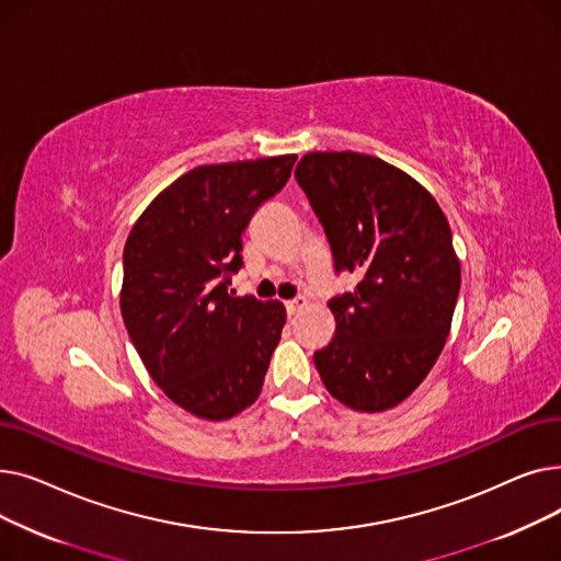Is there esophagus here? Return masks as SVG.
<instances>
[{"mask_svg": "<svg viewBox=\"0 0 561 561\" xmlns=\"http://www.w3.org/2000/svg\"><path fill=\"white\" fill-rule=\"evenodd\" d=\"M305 307H307V300H305V298L288 300V302H286V311H288V316H298Z\"/></svg>", "mask_w": 561, "mask_h": 561, "instance_id": "esophagus-1", "label": "esophagus"}]
</instances>
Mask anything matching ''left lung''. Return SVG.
<instances>
[{
	"instance_id": "left-lung-1",
	"label": "left lung",
	"mask_w": 561,
	"mask_h": 561,
	"mask_svg": "<svg viewBox=\"0 0 561 561\" xmlns=\"http://www.w3.org/2000/svg\"><path fill=\"white\" fill-rule=\"evenodd\" d=\"M325 227L336 273L355 293L330 300L332 341L313 352L322 385L355 411L414 393L450 334L461 265L446 214L404 170L359 152H309L296 168Z\"/></svg>"
}]
</instances>
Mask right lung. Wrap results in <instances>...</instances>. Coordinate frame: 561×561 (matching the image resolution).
Returning <instances> with one entry per match:
<instances>
[{
	"label": "right lung",
	"instance_id": "add662e5",
	"mask_svg": "<svg viewBox=\"0 0 561 561\" xmlns=\"http://www.w3.org/2000/svg\"><path fill=\"white\" fill-rule=\"evenodd\" d=\"M296 154L197 165L163 188L125 243L121 311L161 391L197 419L239 416L279 343V300L236 298L243 231L288 182Z\"/></svg>",
	"mask_w": 561,
	"mask_h": 561
}]
</instances>
